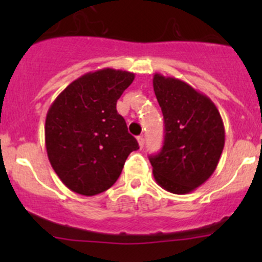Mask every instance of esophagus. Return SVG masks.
<instances>
[{
  "label": "esophagus",
  "mask_w": 262,
  "mask_h": 262,
  "mask_svg": "<svg viewBox=\"0 0 262 262\" xmlns=\"http://www.w3.org/2000/svg\"><path fill=\"white\" fill-rule=\"evenodd\" d=\"M137 141H138V144H139V148H143L144 147V138H143V136H139L138 138H137Z\"/></svg>",
  "instance_id": "obj_1"
}]
</instances>
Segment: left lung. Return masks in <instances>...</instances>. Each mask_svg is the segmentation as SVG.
Masks as SVG:
<instances>
[{"mask_svg":"<svg viewBox=\"0 0 262 262\" xmlns=\"http://www.w3.org/2000/svg\"><path fill=\"white\" fill-rule=\"evenodd\" d=\"M153 90L165 119V142L149 158L155 180L172 194H189L218 166L224 125L214 102L186 82L153 76Z\"/></svg>","mask_w":262,"mask_h":262,"instance_id":"1","label":"left lung"}]
</instances>
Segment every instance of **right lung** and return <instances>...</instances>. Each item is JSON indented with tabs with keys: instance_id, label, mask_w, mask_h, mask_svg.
Masks as SVG:
<instances>
[{
	"instance_id": "add662e5",
	"label": "right lung",
	"mask_w": 262,
	"mask_h": 262,
	"mask_svg": "<svg viewBox=\"0 0 262 262\" xmlns=\"http://www.w3.org/2000/svg\"><path fill=\"white\" fill-rule=\"evenodd\" d=\"M128 71L102 68L68 84L50 105L46 148L60 181L94 196L112 187L138 142L116 112V101L134 80Z\"/></svg>"
}]
</instances>
